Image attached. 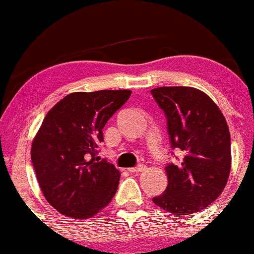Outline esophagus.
I'll return each mask as SVG.
<instances>
[{
	"label": "esophagus",
	"instance_id": "esophagus-1",
	"mask_svg": "<svg viewBox=\"0 0 254 254\" xmlns=\"http://www.w3.org/2000/svg\"><path fill=\"white\" fill-rule=\"evenodd\" d=\"M129 170L130 172H143L144 170H146V166L144 165H138V166H136V168H130V169H127Z\"/></svg>",
	"mask_w": 254,
	"mask_h": 254
}]
</instances>
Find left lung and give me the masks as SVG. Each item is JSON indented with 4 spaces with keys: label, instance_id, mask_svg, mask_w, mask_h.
Wrapping results in <instances>:
<instances>
[{
    "label": "left lung",
    "instance_id": "1",
    "mask_svg": "<svg viewBox=\"0 0 254 254\" xmlns=\"http://www.w3.org/2000/svg\"><path fill=\"white\" fill-rule=\"evenodd\" d=\"M150 93L168 118L172 148L183 153L178 165L166 166L168 187L153 202L177 216L204 210L222 194L229 178L227 121L213 100L199 89L160 86Z\"/></svg>",
    "mask_w": 254,
    "mask_h": 254
}]
</instances>
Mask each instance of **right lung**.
Segmentation results:
<instances>
[{
	"label": "right lung",
	"instance_id": "1",
	"mask_svg": "<svg viewBox=\"0 0 254 254\" xmlns=\"http://www.w3.org/2000/svg\"><path fill=\"white\" fill-rule=\"evenodd\" d=\"M131 95V90L71 93L44 117L31 146V160L47 201L58 212L88 219L111 202L121 172L99 161L105 124Z\"/></svg>",
	"mask_w": 254,
	"mask_h": 254
}]
</instances>
